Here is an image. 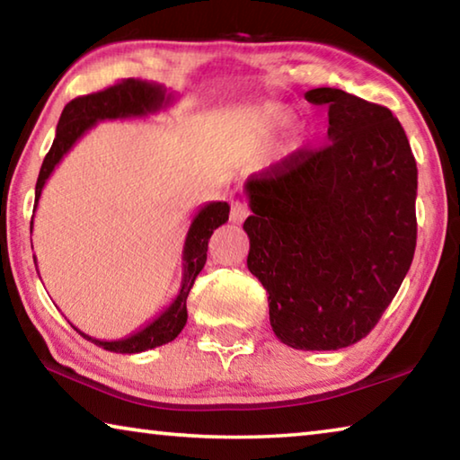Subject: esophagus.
<instances>
[{"label":"esophagus","mask_w":460,"mask_h":460,"mask_svg":"<svg viewBox=\"0 0 460 460\" xmlns=\"http://www.w3.org/2000/svg\"><path fill=\"white\" fill-rule=\"evenodd\" d=\"M229 202H231V215H229L231 223H235V225L243 223L247 219V215H249V207H247V200H245L243 194H241L239 190L233 192Z\"/></svg>","instance_id":"esophagus-1"}]
</instances>
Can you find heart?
<instances>
[{"label": "heart", "instance_id": "1", "mask_svg": "<svg viewBox=\"0 0 460 460\" xmlns=\"http://www.w3.org/2000/svg\"><path fill=\"white\" fill-rule=\"evenodd\" d=\"M294 113L286 107L271 105L261 111V119L258 126V137L261 142H268V139H276L279 134L292 126Z\"/></svg>", "mask_w": 460, "mask_h": 460}]
</instances>
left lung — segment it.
<instances>
[{
    "instance_id": "obj_1",
    "label": "left lung",
    "mask_w": 460,
    "mask_h": 460,
    "mask_svg": "<svg viewBox=\"0 0 460 460\" xmlns=\"http://www.w3.org/2000/svg\"><path fill=\"white\" fill-rule=\"evenodd\" d=\"M305 97L329 105V146L249 178L247 268L284 345L337 351L367 337L411 266L418 168L387 107L331 87Z\"/></svg>"
}]
</instances>
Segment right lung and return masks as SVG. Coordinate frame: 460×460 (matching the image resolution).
<instances>
[{
  "mask_svg": "<svg viewBox=\"0 0 460 460\" xmlns=\"http://www.w3.org/2000/svg\"><path fill=\"white\" fill-rule=\"evenodd\" d=\"M174 101V93H168L164 84L158 83H147L139 79H128L121 81L113 87L105 91L93 93V95L76 97L62 109V115L57 126V137H54L50 152L46 154L42 162L40 174H38L36 182V200H34V211L40 200V194L46 181H49L54 168L60 164V160L65 158L68 150L79 142V139L87 134L91 128H95L99 121L105 119H131V118H146V115L160 111V109L168 107ZM229 221V205L223 200L207 202L202 205L197 213H194L189 233H186L184 247H182V282L178 288V294L174 300L162 310V313L144 324L142 329L128 334L123 339L115 341H101L95 337H89L83 331L73 329L95 345L103 347L105 351L111 353H142L147 349H155L166 342L174 341L181 331L184 329L186 318V298L197 279L199 271L205 268L207 261V249L208 239H211L213 231L221 227ZM34 227V217L30 223V231ZM36 263V260H34ZM38 271V263H36Z\"/></svg>",
  "mask_w": 460,
  "mask_h": 460,
  "instance_id": "add662e5",
  "label": "right lung"
}]
</instances>
